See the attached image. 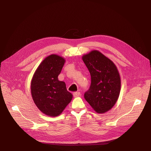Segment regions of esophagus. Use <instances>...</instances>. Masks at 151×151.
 I'll list each match as a JSON object with an SVG mask.
<instances>
[{
	"mask_svg": "<svg viewBox=\"0 0 151 151\" xmlns=\"http://www.w3.org/2000/svg\"><path fill=\"white\" fill-rule=\"evenodd\" d=\"M80 96V92H75L73 93V96L74 97H78Z\"/></svg>",
	"mask_w": 151,
	"mask_h": 151,
	"instance_id": "obj_1",
	"label": "esophagus"
}]
</instances>
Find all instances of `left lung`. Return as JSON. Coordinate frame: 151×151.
Wrapping results in <instances>:
<instances>
[{
  "mask_svg": "<svg viewBox=\"0 0 151 151\" xmlns=\"http://www.w3.org/2000/svg\"><path fill=\"white\" fill-rule=\"evenodd\" d=\"M82 59L91 76L89 89L84 98L98 113L111 109L121 91V77L114 62L97 50L83 55Z\"/></svg>",
  "mask_w": 151,
  "mask_h": 151,
  "instance_id": "8db88e82",
  "label": "left lung"
}]
</instances>
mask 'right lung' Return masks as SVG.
I'll use <instances>...</instances> for the list:
<instances>
[{
  "mask_svg": "<svg viewBox=\"0 0 151 151\" xmlns=\"http://www.w3.org/2000/svg\"><path fill=\"white\" fill-rule=\"evenodd\" d=\"M65 59L51 54L39 65L32 79V97L37 108L51 117L60 115L73 98L66 84L58 80Z\"/></svg>",
  "mask_w": 151,
  "mask_h": 151,
  "instance_id": "obj_1",
  "label": "right lung"
}]
</instances>
